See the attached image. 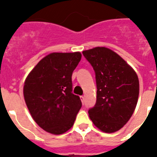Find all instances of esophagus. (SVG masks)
Masks as SVG:
<instances>
[{
  "label": "esophagus",
  "instance_id": "34e87169",
  "mask_svg": "<svg viewBox=\"0 0 157 157\" xmlns=\"http://www.w3.org/2000/svg\"><path fill=\"white\" fill-rule=\"evenodd\" d=\"M80 99L82 100V103H84V96H80Z\"/></svg>",
  "mask_w": 157,
  "mask_h": 157
}]
</instances>
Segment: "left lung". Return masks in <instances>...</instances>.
<instances>
[{"instance_id":"8db88e82","label":"left lung","mask_w":157,"mask_h":157,"mask_svg":"<svg viewBox=\"0 0 157 157\" xmlns=\"http://www.w3.org/2000/svg\"><path fill=\"white\" fill-rule=\"evenodd\" d=\"M92 66L97 86L96 103L88 114L103 132H117L132 116L139 97V78L119 54L106 47L84 50Z\"/></svg>"}]
</instances>
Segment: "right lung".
<instances>
[{
	"mask_svg": "<svg viewBox=\"0 0 157 157\" xmlns=\"http://www.w3.org/2000/svg\"><path fill=\"white\" fill-rule=\"evenodd\" d=\"M81 58L80 52L51 53L25 81L27 107L33 120L47 132L63 134L74 125L82 102L72 93L71 76Z\"/></svg>",
	"mask_w": 157,
	"mask_h": 157,
	"instance_id": "right-lung-1",
	"label": "right lung"
}]
</instances>
